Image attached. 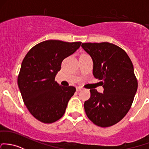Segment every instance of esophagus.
<instances>
[{
	"instance_id": "34e87169",
	"label": "esophagus",
	"mask_w": 149,
	"mask_h": 149,
	"mask_svg": "<svg viewBox=\"0 0 149 149\" xmlns=\"http://www.w3.org/2000/svg\"><path fill=\"white\" fill-rule=\"evenodd\" d=\"M81 90H82V88L81 87H80V86L76 87V91H81Z\"/></svg>"
}]
</instances>
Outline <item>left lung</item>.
<instances>
[{
  "label": "left lung",
  "mask_w": 149,
  "mask_h": 149,
  "mask_svg": "<svg viewBox=\"0 0 149 149\" xmlns=\"http://www.w3.org/2000/svg\"><path fill=\"white\" fill-rule=\"evenodd\" d=\"M81 46L92 58L93 74L103 87V93L91 89L85 112L96 126L109 127L126 115L134 101L138 81L133 63L124 50L109 42L84 43Z\"/></svg>",
  "instance_id": "8db88e82"
}]
</instances>
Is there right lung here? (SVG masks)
<instances>
[{"mask_svg":"<svg viewBox=\"0 0 149 149\" xmlns=\"http://www.w3.org/2000/svg\"><path fill=\"white\" fill-rule=\"evenodd\" d=\"M81 43L45 40L33 47L23 58L18 76V88L28 110L40 122L54 123L65 113L76 89L61 86L55 77L63 61L73 54Z\"/></svg>","mask_w":149,"mask_h":149,"instance_id":"right-lung-1","label":"right lung"}]
</instances>
